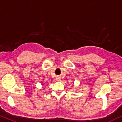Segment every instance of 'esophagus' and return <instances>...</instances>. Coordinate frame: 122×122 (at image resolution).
Segmentation results:
<instances>
[{
  "label": "esophagus",
  "mask_w": 122,
  "mask_h": 122,
  "mask_svg": "<svg viewBox=\"0 0 122 122\" xmlns=\"http://www.w3.org/2000/svg\"><path fill=\"white\" fill-rule=\"evenodd\" d=\"M60 78H56L57 81H60Z\"/></svg>",
  "instance_id": "34e87169"
}]
</instances>
